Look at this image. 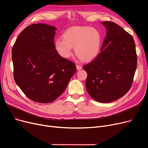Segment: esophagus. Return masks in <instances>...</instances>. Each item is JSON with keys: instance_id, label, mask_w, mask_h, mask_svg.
Listing matches in <instances>:
<instances>
[{"instance_id": "esophagus-1", "label": "esophagus", "mask_w": 148, "mask_h": 148, "mask_svg": "<svg viewBox=\"0 0 148 148\" xmlns=\"http://www.w3.org/2000/svg\"><path fill=\"white\" fill-rule=\"evenodd\" d=\"M76 68H77V70H80L82 68V66L79 65H76Z\"/></svg>"}]
</instances>
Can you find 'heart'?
Here are the masks:
<instances>
[{
    "label": "heart",
    "mask_w": 148,
    "mask_h": 148,
    "mask_svg": "<svg viewBox=\"0 0 148 148\" xmlns=\"http://www.w3.org/2000/svg\"><path fill=\"white\" fill-rule=\"evenodd\" d=\"M62 40L54 42L59 55L65 59L70 57L74 47L75 53L81 59L89 61L99 53L101 36L98 31L87 26H74L67 29L62 35Z\"/></svg>",
    "instance_id": "obj_1"
}]
</instances>
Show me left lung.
I'll return each instance as SVG.
<instances>
[{
  "label": "left lung",
  "instance_id": "1",
  "mask_svg": "<svg viewBox=\"0 0 148 148\" xmlns=\"http://www.w3.org/2000/svg\"><path fill=\"white\" fill-rule=\"evenodd\" d=\"M102 23L107 35L101 51L83 68L88 74L86 87L90 96L107 103L121 98L130 90L137 59L133 36L113 22Z\"/></svg>",
  "mask_w": 148,
  "mask_h": 148
}]
</instances>
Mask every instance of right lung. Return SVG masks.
<instances>
[{
	"mask_svg": "<svg viewBox=\"0 0 148 148\" xmlns=\"http://www.w3.org/2000/svg\"><path fill=\"white\" fill-rule=\"evenodd\" d=\"M55 27L30 25L19 34L12 49L14 78L34 101L50 103L63 93L76 72L75 65L55 49Z\"/></svg>",
	"mask_w": 148,
	"mask_h": 148,
	"instance_id": "1",
	"label": "right lung"
}]
</instances>
